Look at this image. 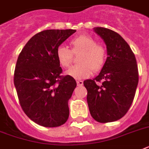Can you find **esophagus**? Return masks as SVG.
Returning <instances> with one entry per match:
<instances>
[{
    "label": "esophagus",
    "instance_id": "1",
    "mask_svg": "<svg viewBox=\"0 0 149 149\" xmlns=\"http://www.w3.org/2000/svg\"><path fill=\"white\" fill-rule=\"evenodd\" d=\"M77 83L78 86H82L83 85V82L82 80H77Z\"/></svg>",
    "mask_w": 149,
    "mask_h": 149
}]
</instances>
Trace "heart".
I'll use <instances>...</instances> for the list:
<instances>
[{
  "label": "heart",
  "mask_w": 149,
  "mask_h": 149,
  "mask_svg": "<svg viewBox=\"0 0 149 149\" xmlns=\"http://www.w3.org/2000/svg\"><path fill=\"white\" fill-rule=\"evenodd\" d=\"M72 53L81 51L79 55L78 64L72 66L66 73L77 79H82L89 77L92 71L100 70L106 60V47L100 43H95L93 37L82 34L72 38L70 40ZM56 55L58 62L63 67H69L72 63V54L66 46L57 47Z\"/></svg>",
  "instance_id": "heart-1"
}]
</instances>
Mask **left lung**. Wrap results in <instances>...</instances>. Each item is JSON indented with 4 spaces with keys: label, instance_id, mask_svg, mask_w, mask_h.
Masks as SVG:
<instances>
[{
    "label": "left lung",
    "instance_id": "1",
    "mask_svg": "<svg viewBox=\"0 0 149 149\" xmlns=\"http://www.w3.org/2000/svg\"><path fill=\"white\" fill-rule=\"evenodd\" d=\"M94 31L103 39L108 56L100 74L83 84L92 117L99 123H111L123 118L133 102L139 83L137 63L118 33L104 27Z\"/></svg>",
    "mask_w": 149,
    "mask_h": 149
}]
</instances>
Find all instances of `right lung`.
<instances>
[{
    "label": "right lung",
    "instance_id": "add662e5",
    "mask_svg": "<svg viewBox=\"0 0 149 149\" xmlns=\"http://www.w3.org/2000/svg\"><path fill=\"white\" fill-rule=\"evenodd\" d=\"M75 30H47L31 37L19 54L14 83L20 106L35 123L57 127L69 118L68 101L77 86L72 77L61 76L57 47Z\"/></svg>",
    "mask_w": 149,
    "mask_h": 149
}]
</instances>
